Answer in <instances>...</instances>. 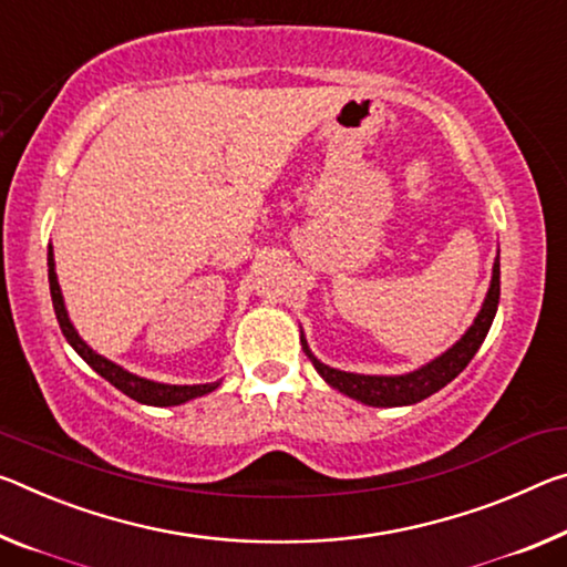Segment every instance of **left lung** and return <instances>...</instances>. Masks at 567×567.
Listing matches in <instances>:
<instances>
[{
    "instance_id": "obj_1",
    "label": "left lung",
    "mask_w": 567,
    "mask_h": 567,
    "mask_svg": "<svg viewBox=\"0 0 567 567\" xmlns=\"http://www.w3.org/2000/svg\"><path fill=\"white\" fill-rule=\"evenodd\" d=\"M497 305H499V249H497V259L492 265V282L487 290V298L482 302V310L477 312V318L470 326V330L456 340V343L444 350L442 355H436L434 361L424 363L416 371L401 373V375H365V373H348V371H338V368H330L322 361H318L312 355V350L308 346V340L302 338L300 332V343L305 355L310 358V363L316 365V371L322 375V381L332 389L346 393L348 399H355L365 403V406H381V409H391V406H411V403H419L429 399L431 393L442 391L446 383H452L456 375H460L470 361L477 353L480 346L487 338V332L492 328V320L497 316Z\"/></svg>"
}]
</instances>
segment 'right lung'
I'll return each instance as SVG.
<instances>
[{
  "instance_id": "add662e5",
  "label": "right lung",
  "mask_w": 567,
  "mask_h": 567,
  "mask_svg": "<svg viewBox=\"0 0 567 567\" xmlns=\"http://www.w3.org/2000/svg\"><path fill=\"white\" fill-rule=\"evenodd\" d=\"M48 280H50L52 308H55L62 336H65L68 343L75 348V353L83 358V361L93 368L97 375H103L107 383H113L115 389L123 391L128 399L138 401V403H148V406H178V403L206 396V393L219 389V381L217 383H196V385H171V383L148 381V379H141V375H136V373L125 371V368L118 363L107 361L105 355L95 353V350L90 348L83 338H80V332L75 330V326L68 318L65 300H62V290L58 282V272H55V251H52V245L48 247Z\"/></svg>"
}]
</instances>
